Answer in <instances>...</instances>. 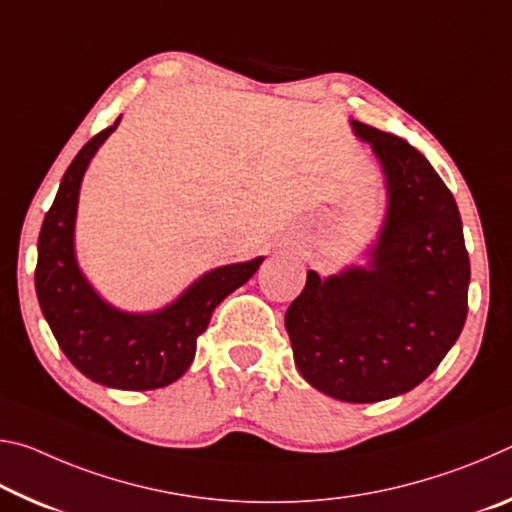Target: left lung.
Wrapping results in <instances>:
<instances>
[{
    "mask_svg": "<svg viewBox=\"0 0 512 512\" xmlns=\"http://www.w3.org/2000/svg\"><path fill=\"white\" fill-rule=\"evenodd\" d=\"M388 180V214L370 268L307 284L284 316L293 359L334 400L370 404L422 384L467 318L470 257L461 214L409 142L352 121Z\"/></svg>",
    "mask_w": 512,
    "mask_h": 512,
    "instance_id": "8db88e82",
    "label": "left lung"
}]
</instances>
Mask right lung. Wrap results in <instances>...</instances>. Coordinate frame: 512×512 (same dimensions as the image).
I'll list each match as a JSON object with an SVG mask.
<instances>
[{"instance_id":"add662e5","label":"right lung","mask_w":512,"mask_h":512,"mask_svg":"<svg viewBox=\"0 0 512 512\" xmlns=\"http://www.w3.org/2000/svg\"><path fill=\"white\" fill-rule=\"evenodd\" d=\"M119 119L83 146L60 180L38 237L36 293L60 350L76 370L119 391H153L185 375L216 305L248 282L264 257L214 268L158 314L131 316L108 307L76 266L74 219L83 173Z\"/></svg>"}]
</instances>
